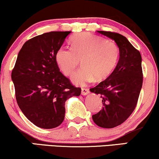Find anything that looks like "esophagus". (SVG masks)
<instances>
[{
	"label": "esophagus",
	"mask_w": 159,
	"mask_h": 159,
	"mask_svg": "<svg viewBox=\"0 0 159 159\" xmlns=\"http://www.w3.org/2000/svg\"><path fill=\"white\" fill-rule=\"evenodd\" d=\"M89 93V90L85 88H83L82 89V95H87Z\"/></svg>",
	"instance_id": "obj_1"
}]
</instances>
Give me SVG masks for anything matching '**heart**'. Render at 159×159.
<instances>
[{"instance_id": "b5f03b06", "label": "heart", "mask_w": 159, "mask_h": 159, "mask_svg": "<svg viewBox=\"0 0 159 159\" xmlns=\"http://www.w3.org/2000/svg\"><path fill=\"white\" fill-rule=\"evenodd\" d=\"M71 48L60 47L56 53V62L66 76L73 75L82 60L83 67L74 76L80 85L102 81L111 75L118 62L119 48L114 40L88 33L71 38Z\"/></svg>"}]
</instances>
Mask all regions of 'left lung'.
<instances>
[{"label": "left lung", "instance_id": "obj_1", "mask_svg": "<svg viewBox=\"0 0 159 159\" xmlns=\"http://www.w3.org/2000/svg\"><path fill=\"white\" fill-rule=\"evenodd\" d=\"M111 38L119 48V60L107 79L90 91L99 94L102 109L92 116L103 128H113L127 120L136 108L143 83L142 56L125 36L116 32L97 31Z\"/></svg>", "mask_w": 159, "mask_h": 159}]
</instances>
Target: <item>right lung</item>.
Returning a JSON list of instances; mask_svg holds the SVG:
<instances>
[{
  "label": "right lung",
  "mask_w": 159,
  "mask_h": 159,
  "mask_svg": "<svg viewBox=\"0 0 159 159\" xmlns=\"http://www.w3.org/2000/svg\"><path fill=\"white\" fill-rule=\"evenodd\" d=\"M70 33L47 32L27 40L11 71L17 105L25 117L41 128L61 125L66 101L81 93V89L72 85L56 62V53Z\"/></svg>",
  "instance_id": "1"
}]
</instances>
